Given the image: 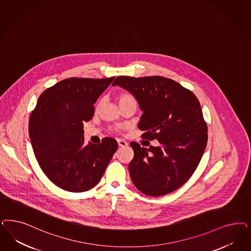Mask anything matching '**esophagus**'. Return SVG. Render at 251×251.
<instances>
[{
    "instance_id": "1",
    "label": "esophagus",
    "mask_w": 251,
    "mask_h": 251,
    "mask_svg": "<svg viewBox=\"0 0 251 251\" xmlns=\"http://www.w3.org/2000/svg\"><path fill=\"white\" fill-rule=\"evenodd\" d=\"M117 143H118V146H119V147H122V148H124V147H126V146H127V142H126V141H125L124 139H120V138H118V139H117Z\"/></svg>"
}]
</instances>
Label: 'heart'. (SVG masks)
Instances as JSON below:
<instances>
[{
    "mask_svg": "<svg viewBox=\"0 0 251 251\" xmlns=\"http://www.w3.org/2000/svg\"><path fill=\"white\" fill-rule=\"evenodd\" d=\"M117 101L119 103V106L124 105V104H126V103H136V100L135 98L133 97L129 92H126V91H121L118 95H117ZM102 101L100 100L99 102V105H101Z\"/></svg>",
    "mask_w": 251,
    "mask_h": 251,
    "instance_id": "heart-1",
    "label": "heart"
}]
</instances>
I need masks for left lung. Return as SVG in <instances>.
Returning <instances> with one entry per match:
<instances>
[{"label":"left lung","mask_w":251,"mask_h":251,"mask_svg":"<svg viewBox=\"0 0 251 251\" xmlns=\"http://www.w3.org/2000/svg\"><path fill=\"white\" fill-rule=\"evenodd\" d=\"M113 86L126 89L143 113L142 138L161 145L142 148L131 142L132 182L148 196L169 194L193 175L207 146L208 129L199 100L176 81L162 76H118Z\"/></svg>","instance_id":"left-lung-1"}]
</instances>
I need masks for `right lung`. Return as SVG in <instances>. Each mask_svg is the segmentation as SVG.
<instances>
[{
	"instance_id": "obj_1",
	"label": "right lung",
	"mask_w": 251,
	"mask_h": 251,
	"mask_svg": "<svg viewBox=\"0 0 251 251\" xmlns=\"http://www.w3.org/2000/svg\"><path fill=\"white\" fill-rule=\"evenodd\" d=\"M114 77L67 78L41 94L29 123L33 151L47 177L60 188L83 192L97 185L118 144L113 138L85 144L83 123Z\"/></svg>"
}]
</instances>
